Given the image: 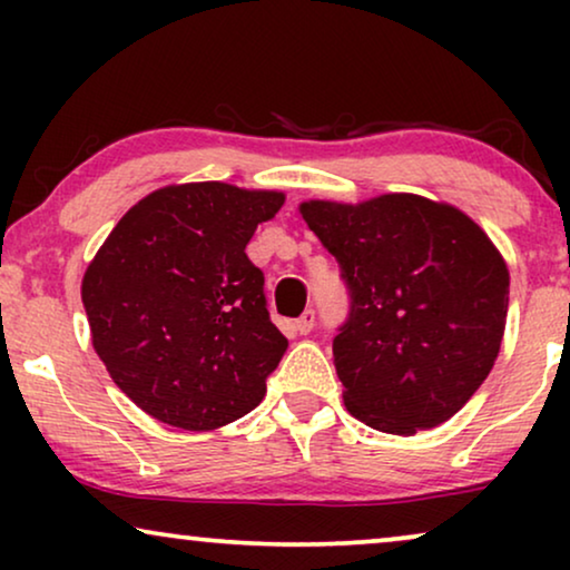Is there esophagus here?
<instances>
[{
  "label": "esophagus",
  "instance_id": "obj_1",
  "mask_svg": "<svg viewBox=\"0 0 570 570\" xmlns=\"http://www.w3.org/2000/svg\"><path fill=\"white\" fill-rule=\"evenodd\" d=\"M314 324H316V314L314 311H303V316L301 318H295V332L298 334H308L311 330H314Z\"/></svg>",
  "mask_w": 570,
  "mask_h": 570
}]
</instances>
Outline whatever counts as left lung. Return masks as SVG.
Returning a JSON list of instances; mask_svg holds the SVG:
<instances>
[{"label": "left lung", "mask_w": 570, "mask_h": 570, "mask_svg": "<svg viewBox=\"0 0 570 570\" xmlns=\"http://www.w3.org/2000/svg\"><path fill=\"white\" fill-rule=\"evenodd\" d=\"M298 209L353 298L332 347L350 415L394 435L454 417L501 353L509 267L498 246L462 209L420 194Z\"/></svg>", "instance_id": "1"}]
</instances>
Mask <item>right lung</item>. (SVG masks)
<instances>
[{
	"instance_id": "1",
	"label": "right lung",
	"mask_w": 570,
	"mask_h": 570,
	"mask_svg": "<svg viewBox=\"0 0 570 570\" xmlns=\"http://www.w3.org/2000/svg\"><path fill=\"white\" fill-rule=\"evenodd\" d=\"M285 191L168 184L137 202L82 275L90 340L114 384L160 423L215 431L267 394L287 340L246 256Z\"/></svg>"
}]
</instances>
